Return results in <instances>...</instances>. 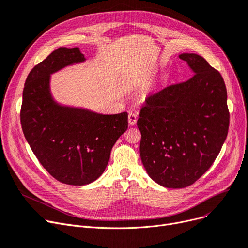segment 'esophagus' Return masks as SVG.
Masks as SVG:
<instances>
[{"label":"esophagus","mask_w":248,"mask_h":248,"mask_svg":"<svg viewBox=\"0 0 248 248\" xmlns=\"http://www.w3.org/2000/svg\"><path fill=\"white\" fill-rule=\"evenodd\" d=\"M127 121H129L130 125H135L137 123V115L133 112L129 113V117H127Z\"/></svg>","instance_id":"esophagus-1"}]
</instances>
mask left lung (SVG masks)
<instances>
[{"mask_svg": "<svg viewBox=\"0 0 248 248\" xmlns=\"http://www.w3.org/2000/svg\"><path fill=\"white\" fill-rule=\"evenodd\" d=\"M194 76L146 99L137 122L140 155L162 187L185 188L214 163L227 138V89L217 70L194 53H183Z\"/></svg>", "mask_w": 248, "mask_h": 248, "instance_id": "8db88e82", "label": "left lung"}]
</instances>
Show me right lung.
<instances>
[{"label": "right lung", "mask_w": 248, "mask_h": 248, "mask_svg": "<svg viewBox=\"0 0 248 248\" xmlns=\"http://www.w3.org/2000/svg\"><path fill=\"white\" fill-rule=\"evenodd\" d=\"M86 61L78 48H59L27 76L20 122L40 163L57 181L82 186L105 170L113 145L127 130V113L102 114L54 100L51 75Z\"/></svg>", "instance_id": "1"}]
</instances>
